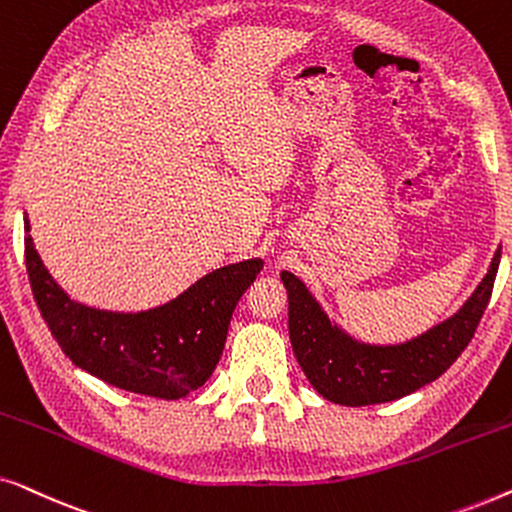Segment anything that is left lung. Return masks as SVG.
Here are the masks:
<instances>
[{"instance_id": "8db88e82", "label": "left lung", "mask_w": 512, "mask_h": 512, "mask_svg": "<svg viewBox=\"0 0 512 512\" xmlns=\"http://www.w3.org/2000/svg\"><path fill=\"white\" fill-rule=\"evenodd\" d=\"M501 249L466 305L443 324L403 345H363L333 326L291 272H282L289 293V335L293 354L307 380L321 396L340 405H375L396 401L438 380L473 340L492 298Z\"/></svg>"}]
</instances>
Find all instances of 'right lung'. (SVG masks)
<instances>
[{
    "label": "right lung",
    "instance_id": "right-lung-1",
    "mask_svg": "<svg viewBox=\"0 0 512 512\" xmlns=\"http://www.w3.org/2000/svg\"><path fill=\"white\" fill-rule=\"evenodd\" d=\"M25 265L41 317L72 363L118 389L177 401L214 373L237 300L263 261L251 258L209 272L170 303L137 314L74 303L48 275L30 235Z\"/></svg>",
    "mask_w": 512,
    "mask_h": 512
}]
</instances>
